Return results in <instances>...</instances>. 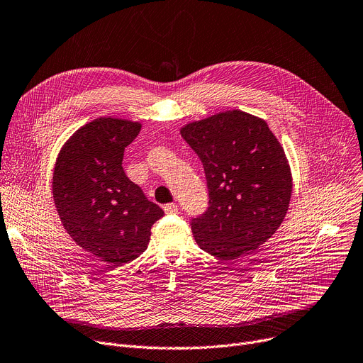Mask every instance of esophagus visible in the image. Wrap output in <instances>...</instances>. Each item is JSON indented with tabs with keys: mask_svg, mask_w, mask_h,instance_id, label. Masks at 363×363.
Masks as SVG:
<instances>
[{
	"mask_svg": "<svg viewBox=\"0 0 363 363\" xmlns=\"http://www.w3.org/2000/svg\"><path fill=\"white\" fill-rule=\"evenodd\" d=\"M163 210L166 214H175V213H178V206L175 203H171V204L163 206Z\"/></svg>",
	"mask_w": 363,
	"mask_h": 363,
	"instance_id": "esophagus-1",
	"label": "esophagus"
}]
</instances>
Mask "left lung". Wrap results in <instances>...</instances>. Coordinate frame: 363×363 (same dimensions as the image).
<instances>
[{
  "label": "left lung",
  "instance_id": "left-lung-1",
  "mask_svg": "<svg viewBox=\"0 0 363 363\" xmlns=\"http://www.w3.org/2000/svg\"><path fill=\"white\" fill-rule=\"evenodd\" d=\"M181 135L203 162L210 196L191 223L196 242L225 261L257 250L280 228L292 197L281 144L262 118L239 109L192 121Z\"/></svg>",
  "mask_w": 363,
  "mask_h": 363
}]
</instances>
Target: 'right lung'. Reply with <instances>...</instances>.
<instances>
[{"label":"right lung","instance_id":"add662e5","mask_svg":"<svg viewBox=\"0 0 363 363\" xmlns=\"http://www.w3.org/2000/svg\"><path fill=\"white\" fill-rule=\"evenodd\" d=\"M140 130L138 121L96 118L62 144L54 166L52 196L64 229L112 267L146 251L152 226L163 216L123 169L124 149Z\"/></svg>","mask_w":363,"mask_h":363}]
</instances>
